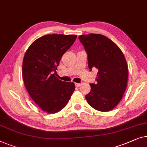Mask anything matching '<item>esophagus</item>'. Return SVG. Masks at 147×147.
<instances>
[{
    "label": "esophagus",
    "instance_id": "1",
    "mask_svg": "<svg viewBox=\"0 0 147 147\" xmlns=\"http://www.w3.org/2000/svg\"><path fill=\"white\" fill-rule=\"evenodd\" d=\"M81 84H82L81 83H75V86L76 87H78V86H80Z\"/></svg>",
    "mask_w": 147,
    "mask_h": 147
}]
</instances>
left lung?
<instances>
[{
	"label": "left lung",
	"instance_id": "8db88e82",
	"mask_svg": "<svg viewBox=\"0 0 147 147\" xmlns=\"http://www.w3.org/2000/svg\"><path fill=\"white\" fill-rule=\"evenodd\" d=\"M78 39L87 54L88 66L98 70L96 84L90 83L85 96L88 104L97 111L112 110L121 101L128 80V66L123 52L104 35H80Z\"/></svg>",
	"mask_w": 147,
	"mask_h": 147
}]
</instances>
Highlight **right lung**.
Segmentation results:
<instances>
[{"mask_svg": "<svg viewBox=\"0 0 147 147\" xmlns=\"http://www.w3.org/2000/svg\"><path fill=\"white\" fill-rule=\"evenodd\" d=\"M76 35L47 34L34 40L25 53L22 78L28 94L48 113L62 110L71 98L75 85L56 77V70L63 54L70 49Z\"/></svg>", "mask_w": 147, "mask_h": 147, "instance_id": "right-lung-1", "label": "right lung"}]
</instances>
